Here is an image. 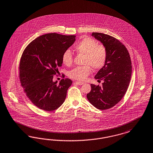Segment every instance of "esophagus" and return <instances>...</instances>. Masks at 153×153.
Returning a JSON list of instances; mask_svg holds the SVG:
<instances>
[{
    "mask_svg": "<svg viewBox=\"0 0 153 153\" xmlns=\"http://www.w3.org/2000/svg\"><path fill=\"white\" fill-rule=\"evenodd\" d=\"M74 83L76 84H77V85H82V84H84V82H79V81H76Z\"/></svg>",
    "mask_w": 153,
    "mask_h": 153,
    "instance_id": "esophagus-1",
    "label": "esophagus"
}]
</instances>
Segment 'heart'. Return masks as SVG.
<instances>
[{
	"label": "heart",
	"instance_id": "1",
	"mask_svg": "<svg viewBox=\"0 0 153 153\" xmlns=\"http://www.w3.org/2000/svg\"><path fill=\"white\" fill-rule=\"evenodd\" d=\"M74 50L79 55H84L82 67L75 68L69 72V77L79 81H84L91 74L92 68L100 70L104 67L108 59V50L103 44H98L94 39L82 37L74 45ZM62 61L67 66H71L74 61V56L69 49L65 50L62 55Z\"/></svg>",
	"mask_w": 153,
	"mask_h": 153
}]
</instances>
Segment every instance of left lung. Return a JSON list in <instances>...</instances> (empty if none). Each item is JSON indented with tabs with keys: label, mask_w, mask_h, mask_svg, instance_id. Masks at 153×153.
<instances>
[{
	"label": "left lung",
	"mask_w": 153,
	"mask_h": 153,
	"mask_svg": "<svg viewBox=\"0 0 153 153\" xmlns=\"http://www.w3.org/2000/svg\"><path fill=\"white\" fill-rule=\"evenodd\" d=\"M93 36L103 44L108 50L105 65L94 78L103 80L102 86L91 84V91L86 97L90 103L100 110L115 106L128 90L132 67L128 51L118 39L103 33L93 32Z\"/></svg>",
	"instance_id": "1"
}]
</instances>
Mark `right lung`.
Listing matches in <instances>:
<instances>
[{
    "mask_svg": "<svg viewBox=\"0 0 153 153\" xmlns=\"http://www.w3.org/2000/svg\"><path fill=\"white\" fill-rule=\"evenodd\" d=\"M75 37L45 34L32 41L22 53L19 67L21 85L28 98L40 109L56 110L65 100L72 81L62 79L57 84L53 78L62 65L63 52L74 44Z\"/></svg>",
    "mask_w": 153,
    "mask_h": 153,
    "instance_id": "1",
    "label": "right lung"
}]
</instances>
